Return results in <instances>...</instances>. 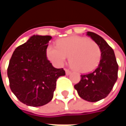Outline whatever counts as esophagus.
Segmentation results:
<instances>
[{"mask_svg":"<svg viewBox=\"0 0 126 126\" xmlns=\"http://www.w3.org/2000/svg\"><path fill=\"white\" fill-rule=\"evenodd\" d=\"M65 71L66 75H67V76L71 74V71H69V69H65Z\"/></svg>","mask_w":126,"mask_h":126,"instance_id":"1","label":"esophagus"}]
</instances>
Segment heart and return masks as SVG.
<instances>
[{"mask_svg": "<svg viewBox=\"0 0 126 126\" xmlns=\"http://www.w3.org/2000/svg\"><path fill=\"white\" fill-rule=\"evenodd\" d=\"M57 46L48 45L47 56L53 64L62 66L69 57V63L79 73H89L97 67L101 50L94 41L88 38L70 36L60 39Z\"/></svg>", "mask_w": 126, "mask_h": 126, "instance_id": "1", "label": "heart"}]
</instances>
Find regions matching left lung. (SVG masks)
<instances>
[{
  "instance_id": "8db88e82",
  "label": "left lung",
  "mask_w": 126,
  "mask_h": 126,
  "mask_svg": "<svg viewBox=\"0 0 126 126\" xmlns=\"http://www.w3.org/2000/svg\"><path fill=\"white\" fill-rule=\"evenodd\" d=\"M86 34L99 46L101 58L97 68L81 75V80L74 88L84 100L96 102L107 97L112 90L117 79L118 65L113 50L101 36L91 32Z\"/></svg>"
}]
</instances>
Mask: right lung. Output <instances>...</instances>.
Listing matches in <instances>:
<instances>
[{
  "label": "right lung",
  "instance_id": "1",
  "mask_svg": "<svg viewBox=\"0 0 126 126\" xmlns=\"http://www.w3.org/2000/svg\"><path fill=\"white\" fill-rule=\"evenodd\" d=\"M50 36L33 35L15 48L7 69L13 93L26 105L40 107L52 99L56 82L65 75L63 68H55L47 59Z\"/></svg>",
  "mask_w": 126,
  "mask_h": 126
}]
</instances>
